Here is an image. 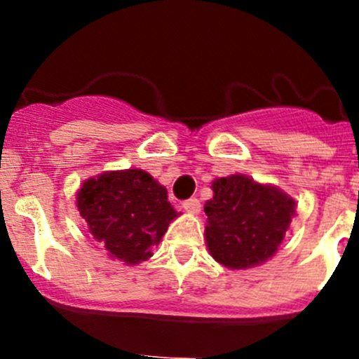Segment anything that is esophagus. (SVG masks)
Returning a JSON list of instances; mask_svg holds the SVG:
<instances>
[{
  "label": "esophagus",
  "instance_id": "esophagus-1",
  "mask_svg": "<svg viewBox=\"0 0 359 359\" xmlns=\"http://www.w3.org/2000/svg\"><path fill=\"white\" fill-rule=\"evenodd\" d=\"M182 206H184V210L189 213H200V210H201V203L198 198H189V200H186L182 203Z\"/></svg>",
  "mask_w": 359,
  "mask_h": 359
}]
</instances>
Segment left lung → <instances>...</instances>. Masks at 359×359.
Here are the masks:
<instances>
[{
	"label": "left lung",
	"mask_w": 359,
	"mask_h": 359,
	"mask_svg": "<svg viewBox=\"0 0 359 359\" xmlns=\"http://www.w3.org/2000/svg\"><path fill=\"white\" fill-rule=\"evenodd\" d=\"M205 203L206 245L217 262L247 269L276 253L295 215V201L273 186L245 175L213 180Z\"/></svg>",
	"instance_id": "left-lung-1"
}]
</instances>
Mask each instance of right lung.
<instances>
[{
	"instance_id": "add662e5",
	"label": "right lung",
	"mask_w": 359,
	"mask_h": 359,
	"mask_svg": "<svg viewBox=\"0 0 359 359\" xmlns=\"http://www.w3.org/2000/svg\"><path fill=\"white\" fill-rule=\"evenodd\" d=\"M76 201L93 238L111 257L126 264L153 257L154 245L179 215L165 187L137 168L86 180Z\"/></svg>"
}]
</instances>
